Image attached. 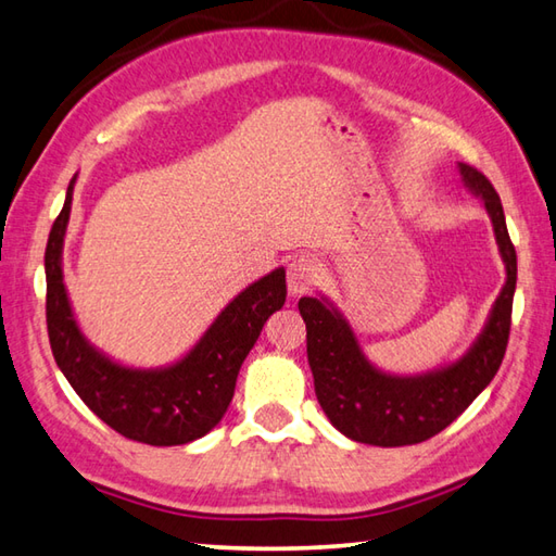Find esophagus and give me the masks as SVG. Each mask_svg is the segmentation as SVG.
<instances>
[{
    "label": "esophagus",
    "instance_id": "1",
    "mask_svg": "<svg viewBox=\"0 0 556 556\" xmlns=\"http://www.w3.org/2000/svg\"><path fill=\"white\" fill-rule=\"evenodd\" d=\"M321 276V264L312 254H300L288 264V290L290 295H302V292L317 286Z\"/></svg>",
    "mask_w": 556,
    "mask_h": 556
}]
</instances>
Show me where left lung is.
I'll return each instance as SVG.
<instances>
[{
  "label": "left lung",
  "mask_w": 556,
  "mask_h": 556,
  "mask_svg": "<svg viewBox=\"0 0 556 556\" xmlns=\"http://www.w3.org/2000/svg\"><path fill=\"white\" fill-rule=\"evenodd\" d=\"M457 169L469 191L484 201L506 266L504 288L465 355L421 375L382 372L365 358L349 319L329 298L298 302L307 324V361L319 406L331 426L355 443L400 447L428 441L486 390L504 361L518 278L516 249L494 186L475 166L459 162Z\"/></svg>",
  "instance_id": "left-lung-1"
}]
</instances>
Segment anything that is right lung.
<instances>
[{"label": "right lung", "instance_id": "add662e5", "mask_svg": "<svg viewBox=\"0 0 556 556\" xmlns=\"http://www.w3.org/2000/svg\"><path fill=\"white\" fill-rule=\"evenodd\" d=\"M75 179L52 223L46 247V317L58 368L79 400L113 431L148 445H184L211 433L235 396L239 368L266 319L286 305V268L244 288L217 314L201 339L176 363L132 368L109 358L84 337L62 274Z\"/></svg>", "mask_w": 556, "mask_h": 556}]
</instances>
